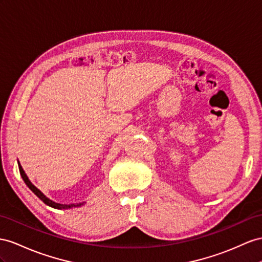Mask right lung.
<instances>
[{"instance_id": "add662e5", "label": "right lung", "mask_w": 262, "mask_h": 262, "mask_svg": "<svg viewBox=\"0 0 262 262\" xmlns=\"http://www.w3.org/2000/svg\"><path fill=\"white\" fill-rule=\"evenodd\" d=\"M18 169H19V173H21V176H22V178H23V180H24V183L26 184V186H28L29 188H30L33 192H34L35 195H36L39 199H41L44 204H46L48 206H50V207H52V208H55V209H71V208L80 207V206H83L84 204H86V203H79V204H70V205H65V204H58V203H55V201H53V200H51L50 198L46 197L41 190H39L38 188H36V187L31 183V180L29 179V177H28V176H26L25 171L23 170L21 164H18Z\"/></svg>"}]
</instances>
